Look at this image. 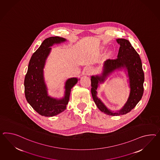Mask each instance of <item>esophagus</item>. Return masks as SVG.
Segmentation results:
<instances>
[{"instance_id": "34e87169", "label": "esophagus", "mask_w": 160, "mask_h": 160, "mask_svg": "<svg viewBox=\"0 0 160 160\" xmlns=\"http://www.w3.org/2000/svg\"><path fill=\"white\" fill-rule=\"evenodd\" d=\"M85 72L87 74H90L92 72V68H90L89 67H88L86 68V70H85Z\"/></svg>"}]
</instances>
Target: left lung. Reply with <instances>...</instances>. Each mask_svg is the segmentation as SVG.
Returning a JSON list of instances; mask_svg holds the SVG:
<instances>
[{
  "mask_svg": "<svg viewBox=\"0 0 160 160\" xmlns=\"http://www.w3.org/2000/svg\"><path fill=\"white\" fill-rule=\"evenodd\" d=\"M117 42L120 45L117 58L106 60L103 64L102 74L91 77V93L95 104L102 112L112 116L126 114L130 112L141 100L144 91V75L139 54L127 39H118ZM122 69L128 77L130 93L124 106L119 111L114 112L108 109L98 98L97 89L99 85L104 82L112 72Z\"/></svg>",
  "mask_w": 160,
  "mask_h": 160,
  "instance_id": "1",
  "label": "left lung"
}]
</instances>
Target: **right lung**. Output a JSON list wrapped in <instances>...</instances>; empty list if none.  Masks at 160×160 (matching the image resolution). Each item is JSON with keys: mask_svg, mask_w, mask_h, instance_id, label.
Masks as SVG:
<instances>
[{"mask_svg": "<svg viewBox=\"0 0 160 160\" xmlns=\"http://www.w3.org/2000/svg\"><path fill=\"white\" fill-rule=\"evenodd\" d=\"M66 41L65 38L59 37L46 39L33 54L29 62L24 79L25 98L31 106L42 116L53 117L65 110L69 102L71 89L79 80L78 78H71L66 81L62 98H54L48 94L43 68L52 50L50 47Z\"/></svg>", "mask_w": 160, "mask_h": 160, "instance_id": "1", "label": "right lung"}]
</instances>
